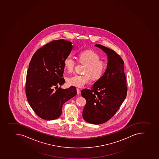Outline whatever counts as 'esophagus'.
<instances>
[{"label": "esophagus", "instance_id": "34e87169", "mask_svg": "<svg viewBox=\"0 0 159 159\" xmlns=\"http://www.w3.org/2000/svg\"><path fill=\"white\" fill-rule=\"evenodd\" d=\"M76 92H77V94H80V90L79 88L76 89Z\"/></svg>", "mask_w": 159, "mask_h": 159}]
</instances>
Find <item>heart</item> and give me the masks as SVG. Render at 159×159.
Masks as SVG:
<instances>
[{
	"label": "heart",
	"mask_w": 159,
	"mask_h": 159,
	"mask_svg": "<svg viewBox=\"0 0 159 159\" xmlns=\"http://www.w3.org/2000/svg\"><path fill=\"white\" fill-rule=\"evenodd\" d=\"M81 62L86 64L84 69L85 75H75L68 79V83L70 86L83 88L90 82L91 76L95 80L101 77L106 68L105 61L100 59V57L94 51L87 50L81 52L79 55ZM65 67L69 72H72L75 69L76 61L71 56L66 57L64 61Z\"/></svg>",
	"instance_id": "heart-1"
}]
</instances>
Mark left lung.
I'll list each match as a JSON object with an SVG mask.
<instances>
[{
	"mask_svg": "<svg viewBox=\"0 0 159 159\" xmlns=\"http://www.w3.org/2000/svg\"><path fill=\"white\" fill-rule=\"evenodd\" d=\"M95 46L107 54V67L91 89H84L81 94L86 100L83 111L84 119L91 124L100 125L113 117L126 98L127 89L121 57L103 45Z\"/></svg>",
	"mask_w": 159,
	"mask_h": 159,
	"instance_id": "left-lung-1",
	"label": "left lung"
}]
</instances>
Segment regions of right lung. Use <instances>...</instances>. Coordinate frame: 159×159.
<instances>
[{
  "label": "right lung",
  "mask_w": 159,
  "mask_h": 159,
  "mask_svg": "<svg viewBox=\"0 0 159 159\" xmlns=\"http://www.w3.org/2000/svg\"><path fill=\"white\" fill-rule=\"evenodd\" d=\"M72 48L71 42L54 40L39 49L31 59L26 75V95L32 109L42 119H57L63 104L77 94L73 86L58 88L64 84V61Z\"/></svg>",
  "instance_id": "obj_1"
}]
</instances>
